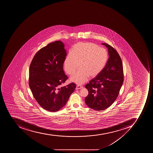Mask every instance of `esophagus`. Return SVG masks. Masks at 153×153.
<instances>
[{"label": "esophagus", "mask_w": 153, "mask_h": 153, "mask_svg": "<svg viewBox=\"0 0 153 153\" xmlns=\"http://www.w3.org/2000/svg\"><path fill=\"white\" fill-rule=\"evenodd\" d=\"M83 88V87H82V85H76V90H78V89H81V88Z\"/></svg>", "instance_id": "34e87169"}]
</instances>
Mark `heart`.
I'll list each match as a JSON object with an SVG mask.
<instances>
[{
    "label": "heart",
    "mask_w": 153,
    "mask_h": 153,
    "mask_svg": "<svg viewBox=\"0 0 153 153\" xmlns=\"http://www.w3.org/2000/svg\"><path fill=\"white\" fill-rule=\"evenodd\" d=\"M108 57L107 51L99 48L96 44L78 43L64 61V70L68 75H72L79 65V70L71 76L70 80L77 84H83L89 76L95 77L102 71Z\"/></svg>",
    "instance_id": "heart-1"
}]
</instances>
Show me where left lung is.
Wrapping results in <instances>:
<instances>
[{
	"instance_id": "obj_1",
	"label": "left lung",
	"mask_w": 153,
	"mask_h": 153,
	"mask_svg": "<svg viewBox=\"0 0 153 153\" xmlns=\"http://www.w3.org/2000/svg\"><path fill=\"white\" fill-rule=\"evenodd\" d=\"M108 50V60L102 71L85 85L88 95L85 101L95 111L106 110L118 97L123 82L122 59L118 52L107 43H102Z\"/></svg>"
}]
</instances>
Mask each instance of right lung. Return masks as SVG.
<instances>
[{
  "instance_id": "right-lung-1",
  "label": "right lung",
  "mask_w": 153,
  "mask_h": 153,
  "mask_svg": "<svg viewBox=\"0 0 153 153\" xmlns=\"http://www.w3.org/2000/svg\"><path fill=\"white\" fill-rule=\"evenodd\" d=\"M66 56L65 45L56 41L35 54L29 69V87L39 104L51 112L65 106L76 85L70 83L61 87L68 78L63 70Z\"/></svg>"
}]
</instances>
